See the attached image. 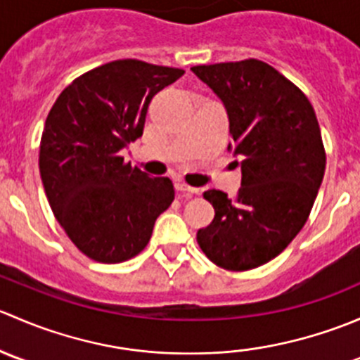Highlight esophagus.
Segmentation results:
<instances>
[{
    "label": "esophagus",
    "mask_w": 360,
    "mask_h": 360,
    "mask_svg": "<svg viewBox=\"0 0 360 360\" xmlns=\"http://www.w3.org/2000/svg\"><path fill=\"white\" fill-rule=\"evenodd\" d=\"M176 190L181 191V193L188 195V197H191V195H198V193H200V190H198V188L188 186V184H184V183H176Z\"/></svg>",
    "instance_id": "34e87169"
}]
</instances>
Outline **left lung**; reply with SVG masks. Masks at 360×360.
<instances>
[{
  "label": "left lung",
  "mask_w": 360,
  "mask_h": 360,
  "mask_svg": "<svg viewBox=\"0 0 360 360\" xmlns=\"http://www.w3.org/2000/svg\"><path fill=\"white\" fill-rule=\"evenodd\" d=\"M223 101L230 150L242 160L235 198L209 190L214 219L197 233L207 257L248 271L277 257L307 223L326 170L321 127L308 97L257 59L193 66Z\"/></svg>",
  "instance_id": "obj_1"
}]
</instances>
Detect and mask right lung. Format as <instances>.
<instances>
[{
  "label": "right lung",
  "instance_id": "right-lung-1",
  "mask_svg": "<svg viewBox=\"0 0 360 360\" xmlns=\"http://www.w3.org/2000/svg\"><path fill=\"white\" fill-rule=\"evenodd\" d=\"M183 69L120 59L83 72L60 92L39 143V174L63 230L86 257L137 256L174 200L169 177H150L122 150L143 136L155 94Z\"/></svg>",
  "mask_w": 360,
  "mask_h": 360
}]
</instances>
